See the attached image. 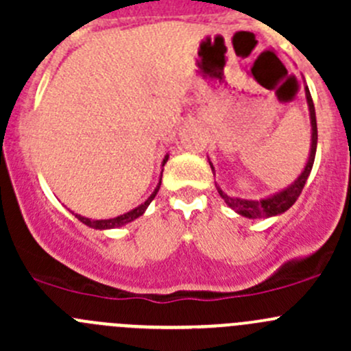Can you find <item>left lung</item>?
I'll list each match as a JSON object with an SVG mask.
<instances>
[{"mask_svg": "<svg viewBox=\"0 0 351 351\" xmlns=\"http://www.w3.org/2000/svg\"><path fill=\"white\" fill-rule=\"evenodd\" d=\"M306 98H307V105H309V112H311V125H313V144H311V154L309 159H307V165L304 168V171L300 173L299 178L289 186V189L282 190L280 193H275V195L261 198V200H244V198H234L229 197L228 193L222 192L221 189L217 186L219 195L224 198L226 204L236 210L238 214L244 215V217L250 219H261V217H271V215H278L282 212L289 210L295 200L299 198L300 193H302L304 185H306L307 178H309V173L313 169L314 165V158H316V147H317V123H316V110H314V104L313 98H311L309 88L306 86ZM212 166V162H210ZM214 169V166H212Z\"/></svg>", "mask_w": 351, "mask_h": 351, "instance_id": "1", "label": "left lung"}]
</instances>
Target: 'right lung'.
<instances>
[{
    "label": "right lung",
    "instance_id": "right-lung-1",
    "mask_svg": "<svg viewBox=\"0 0 351 351\" xmlns=\"http://www.w3.org/2000/svg\"><path fill=\"white\" fill-rule=\"evenodd\" d=\"M166 161H168V156H166V158L162 159V165H165ZM159 186H161V180H159V183H158V186H156V190L153 192V195L147 198V200L144 202V204H141L139 207H136V208H134V210L127 212V214L119 215V217L104 219V221H91V219L81 217V215H77V214H76V217L80 219V221L83 222V224L90 226V228H95V229H113V228H120V226L129 224V222H132L134 219H137V217H139V215L144 214V210H146V208H147V205H149L151 202H153V198L156 197V193H158Z\"/></svg>",
    "mask_w": 351,
    "mask_h": 351
}]
</instances>
